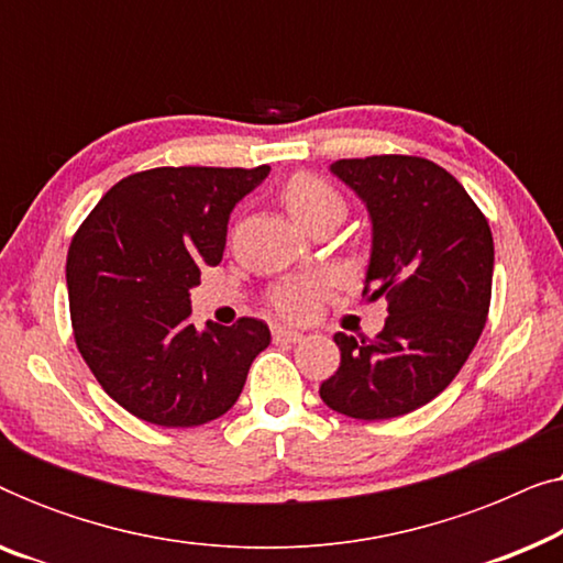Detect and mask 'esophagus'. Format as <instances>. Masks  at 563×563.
I'll return each instance as SVG.
<instances>
[{
	"mask_svg": "<svg viewBox=\"0 0 563 563\" xmlns=\"http://www.w3.org/2000/svg\"><path fill=\"white\" fill-rule=\"evenodd\" d=\"M272 335H274L276 343H299V341H302V338H305L302 333H297V330L282 328V325H274Z\"/></svg>",
	"mask_w": 563,
	"mask_h": 563,
	"instance_id": "34e87169",
	"label": "esophagus"
}]
</instances>
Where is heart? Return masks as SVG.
I'll return each instance as SVG.
<instances>
[{
  "label": "heart",
  "mask_w": 563,
  "mask_h": 563,
  "mask_svg": "<svg viewBox=\"0 0 563 563\" xmlns=\"http://www.w3.org/2000/svg\"><path fill=\"white\" fill-rule=\"evenodd\" d=\"M282 199L289 207V212L302 222L305 228H314L325 218H341L345 214V202L338 195L333 184L322 179L318 174H295L282 187ZM328 289V279L318 272L287 276L274 289L268 291V302L282 318L305 322L318 312L320 299Z\"/></svg>",
  "instance_id": "1"
}]
</instances>
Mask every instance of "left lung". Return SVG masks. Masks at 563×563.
I'll use <instances>...</instances> for the list:
<instances>
[{
  "instance_id": "8db88e82",
  "label": "left lung",
  "mask_w": 563,
  "mask_h": 563,
  "mask_svg": "<svg viewBox=\"0 0 563 563\" xmlns=\"http://www.w3.org/2000/svg\"><path fill=\"white\" fill-rule=\"evenodd\" d=\"M330 168L372 214L364 297L387 299L389 314L374 338L335 333L341 366L320 397L356 420L399 418L441 395L479 341L495 241L474 199L433 161L384 153Z\"/></svg>"
}]
</instances>
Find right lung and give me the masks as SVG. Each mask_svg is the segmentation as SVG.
I'll return each mask as SVG.
<instances>
[{
  "label": "right lung",
  "instance_id": "obj_1",
  "mask_svg": "<svg viewBox=\"0 0 563 563\" xmlns=\"http://www.w3.org/2000/svg\"><path fill=\"white\" fill-rule=\"evenodd\" d=\"M268 166H158L120 179L76 230L66 258L76 349L102 389L153 426L195 428L241 397L272 343L264 320L197 330L189 289L225 251L235 202Z\"/></svg>",
  "mask_w": 563,
  "mask_h": 563
}]
</instances>
